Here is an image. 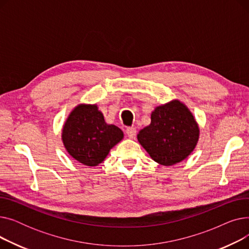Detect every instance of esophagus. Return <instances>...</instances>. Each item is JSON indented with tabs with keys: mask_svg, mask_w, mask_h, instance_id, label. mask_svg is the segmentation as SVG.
Instances as JSON below:
<instances>
[{
	"mask_svg": "<svg viewBox=\"0 0 249 249\" xmlns=\"http://www.w3.org/2000/svg\"><path fill=\"white\" fill-rule=\"evenodd\" d=\"M126 134L129 138H134L136 135V128H134V127L126 128Z\"/></svg>",
	"mask_w": 249,
	"mask_h": 249,
	"instance_id": "esophagus-1",
	"label": "esophagus"
}]
</instances>
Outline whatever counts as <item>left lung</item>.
Returning <instances> with one entry per match:
<instances>
[{"label":"left lung","instance_id":"left-lung-1","mask_svg":"<svg viewBox=\"0 0 249 249\" xmlns=\"http://www.w3.org/2000/svg\"><path fill=\"white\" fill-rule=\"evenodd\" d=\"M151 159L162 165L184 160L199 139V128L184 104L173 101L151 113V123L137 135Z\"/></svg>","mask_w":249,"mask_h":249}]
</instances>
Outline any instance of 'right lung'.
<instances>
[{
  "mask_svg": "<svg viewBox=\"0 0 249 249\" xmlns=\"http://www.w3.org/2000/svg\"><path fill=\"white\" fill-rule=\"evenodd\" d=\"M123 132L108 125L96 105H80L71 113L62 130V141L74 160L89 166L101 163Z\"/></svg>",
  "mask_w": 249,
  "mask_h": 249,
  "instance_id": "add662e5",
  "label": "right lung"
}]
</instances>
